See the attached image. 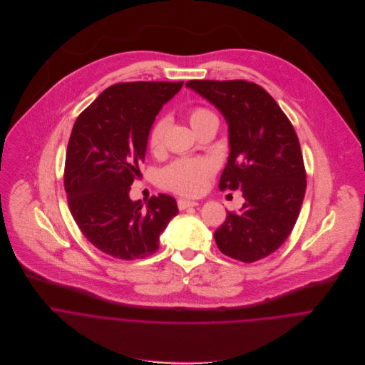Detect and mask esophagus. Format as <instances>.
Segmentation results:
<instances>
[{
    "mask_svg": "<svg viewBox=\"0 0 365 365\" xmlns=\"http://www.w3.org/2000/svg\"><path fill=\"white\" fill-rule=\"evenodd\" d=\"M198 202L197 201H188V200H178V209L180 210H184L187 208H192V207H197Z\"/></svg>",
    "mask_w": 365,
    "mask_h": 365,
    "instance_id": "esophagus-1",
    "label": "esophagus"
}]
</instances>
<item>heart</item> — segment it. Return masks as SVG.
<instances>
[{
  "instance_id": "heart-1",
  "label": "heart",
  "mask_w": 365,
  "mask_h": 365,
  "mask_svg": "<svg viewBox=\"0 0 365 365\" xmlns=\"http://www.w3.org/2000/svg\"><path fill=\"white\" fill-rule=\"evenodd\" d=\"M188 120L197 133L205 125L217 122V118L207 108H194L188 113ZM167 125V119H158L150 129L149 148L153 153H158L163 149ZM213 170L215 165L208 158H181L163 170L161 180L167 188L191 197L198 195L205 188Z\"/></svg>"
}]
</instances>
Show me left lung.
Returning a JSON list of instances; mask_svg holds the SVG:
<instances>
[{
  "instance_id": "8db88e82",
  "label": "left lung",
  "mask_w": 365,
  "mask_h": 365,
  "mask_svg": "<svg viewBox=\"0 0 365 365\" xmlns=\"http://www.w3.org/2000/svg\"><path fill=\"white\" fill-rule=\"evenodd\" d=\"M187 88L213 105L229 130L220 190H242L245 204L215 232L219 250L243 262L274 253L289 236L307 190L298 136L274 98L245 80H191Z\"/></svg>"
}]
</instances>
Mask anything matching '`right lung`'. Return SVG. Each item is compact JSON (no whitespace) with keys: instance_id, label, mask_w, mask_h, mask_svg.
<instances>
[{"instance_id":"add662e5","label":"right lung","mask_w":365,"mask_h":365,"mask_svg":"<svg viewBox=\"0 0 365 365\" xmlns=\"http://www.w3.org/2000/svg\"><path fill=\"white\" fill-rule=\"evenodd\" d=\"M182 84L110 86L73 126L64 168L68 207L83 235L105 255L122 260L153 255L160 235L178 213L170 195L152 197L143 207L129 191L140 175L156 115Z\"/></svg>"}]
</instances>
